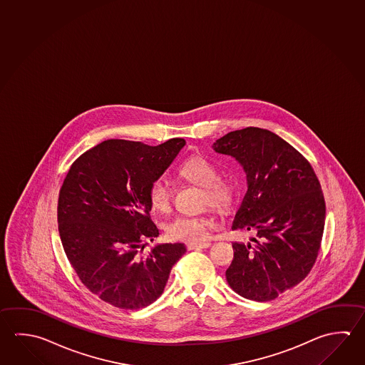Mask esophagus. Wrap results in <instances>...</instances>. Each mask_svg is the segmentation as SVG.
<instances>
[{
	"mask_svg": "<svg viewBox=\"0 0 365 365\" xmlns=\"http://www.w3.org/2000/svg\"><path fill=\"white\" fill-rule=\"evenodd\" d=\"M210 242H196V243H188L187 245V249L188 250H200L206 249L210 246Z\"/></svg>",
	"mask_w": 365,
	"mask_h": 365,
	"instance_id": "1",
	"label": "esophagus"
}]
</instances>
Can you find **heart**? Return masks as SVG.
Segmentation results:
<instances>
[{
	"mask_svg": "<svg viewBox=\"0 0 365 365\" xmlns=\"http://www.w3.org/2000/svg\"><path fill=\"white\" fill-rule=\"evenodd\" d=\"M178 175L192 185L202 187V204L210 205L220 212L232 210L240 197L241 185L236 175H219L217 165L201 155H193L183 161L178 168ZM148 200L154 210L163 214L170 211L173 191L165 178H156L150 185ZM212 228L214 220L207 215H178L168 222L165 232L174 241L195 243L207 238Z\"/></svg>",
	"mask_w": 365,
	"mask_h": 365,
	"instance_id": "obj_1",
	"label": "heart"
}]
</instances>
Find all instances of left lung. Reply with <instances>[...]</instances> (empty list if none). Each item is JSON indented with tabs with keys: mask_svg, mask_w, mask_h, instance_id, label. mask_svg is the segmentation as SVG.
I'll return each instance as SVG.
<instances>
[{
	"mask_svg": "<svg viewBox=\"0 0 365 365\" xmlns=\"http://www.w3.org/2000/svg\"><path fill=\"white\" fill-rule=\"evenodd\" d=\"M212 148L243 167L247 192L232 230H255V245L233 243L225 272L245 299L270 301L297 286L320 250L326 201L310 163L267 129L247 127L219 138Z\"/></svg>",
	"mask_w": 365,
	"mask_h": 365,
	"instance_id": "8db88e82",
	"label": "left lung"
}]
</instances>
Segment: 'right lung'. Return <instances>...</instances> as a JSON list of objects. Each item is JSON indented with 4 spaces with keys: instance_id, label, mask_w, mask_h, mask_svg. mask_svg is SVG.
I'll return each instance as SVG.
<instances>
[{
    "instance_id": "obj_1",
    "label": "right lung",
    "mask_w": 365,
    "mask_h": 365,
    "mask_svg": "<svg viewBox=\"0 0 365 365\" xmlns=\"http://www.w3.org/2000/svg\"><path fill=\"white\" fill-rule=\"evenodd\" d=\"M185 145L108 140L81 155L65 177L58 201L65 254L84 286L113 307L153 304L185 252L183 243H164L142 255V243L159 236L148 187Z\"/></svg>"
}]
</instances>
